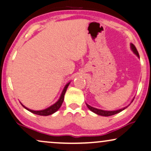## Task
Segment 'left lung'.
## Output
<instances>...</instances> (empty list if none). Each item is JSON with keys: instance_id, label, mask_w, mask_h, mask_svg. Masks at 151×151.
I'll use <instances>...</instances> for the list:
<instances>
[{"instance_id": "left-lung-1", "label": "left lung", "mask_w": 151, "mask_h": 151, "mask_svg": "<svg viewBox=\"0 0 151 151\" xmlns=\"http://www.w3.org/2000/svg\"><path fill=\"white\" fill-rule=\"evenodd\" d=\"M130 48H131V50L133 51V53H134L136 56L138 57V58H139V53L138 51H137L136 47H135V46L133 45V44H130ZM134 98L132 99V100L131 103L132 102V101L134 100ZM130 103V104H131ZM86 106L91 111H93V113L98 114V115L99 116H113L114 115V114H116L118 113H120V112L122 111L125 109L127 107H128V106H129V105H127L125 106V107H123V108H121V109H117V110H114V111H106V110H102V109H97V108H95V107H93V106H90L89 104H88L87 103H86Z\"/></svg>"}]
</instances>
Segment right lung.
<instances>
[{"mask_svg": "<svg viewBox=\"0 0 151 151\" xmlns=\"http://www.w3.org/2000/svg\"><path fill=\"white\" fill-rule=\"evenodd\" d=\"M70 81L68 82V83H67L65 86L64 88H63V91L61 93V95H60V98H59L58 101H57L56 102H55L53 104H52V105L49 106L48 108L45 109L39 110V111L32 110V109H30L27 108L26 106H25L24 104H22V103H21V102L20 103L22 104V105L24 106L25 109H26L29 111H30L31 113H33V114H37V115H39V116H49V115H51V114H54L55 112H56L57 111H58L59 109H60V106H61L63 102V100H64L65 94L67 88H68V86L70 85Z\"/></svg>", "mask_w": 151, "mask_h": 151, "instance_id": "right-lung-1", "label": "right lung"}]
</instances>
